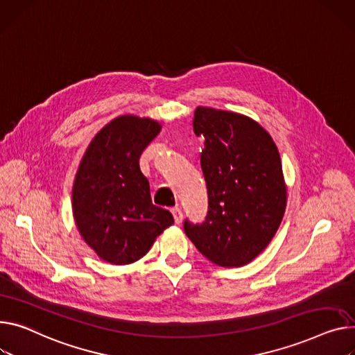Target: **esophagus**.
Masks as SVG:
<instances>
[{"mask_svg": "<svg viewBox=\"0 0 355 355\" xmlns=\"http://www.w3.org/2000/svg\"><path fill=\"white\" fill-rule=\"evenodd\" d=\"M171 212H173V217H174L175 224H180L182 221V211H181V208L175 207V208L171 209Z\"/></svg>", "mask_w": 355, "mask_h": 355, "instance_id": "1", "label": "esophagus"}]
</instances>
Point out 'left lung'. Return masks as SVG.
<instances>
[{"mask_svg":"<svg viewBox=\"0 0 355 355\" xmlns=\"http://www.w3.org/2000/svg\"><path fill=\"white\" fill-rule=\"evenodd\" d=\"M193 127L205 138L208 214L202 224L187 220L184 231L211 263L243 267L267 248L284 217L279 153L261 125L239 112L197 107Z\"/></svg>","mask_w":355,"mask_h":355,"instance_id":"left-lung-1","label":"left lung"}]
</instances>
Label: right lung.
Returning <instances> with one entry per match:
<instances>
[{
    "mask_svg": "<svg viewBox=\"0 0 355 355\" xmlns=\"http://www.w3.org/2000/svg\"><path fill=\"white\" fill-rule=\"evenodd\" d=\"M151 118L120 115L92 138L73 185V214L83 240L105 263L138 261L174 218L151 201L139 157L158 135Z\"/></svg>",
    "mask_w": 355,
    "mask_h": 355,
    "instance_id": "obj_1",
    "label": "right lung"
}]
</instances>
